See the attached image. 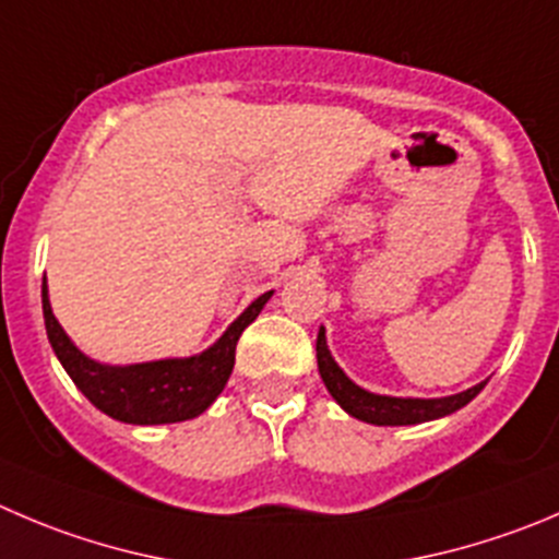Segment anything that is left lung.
<instances>
[{
    "label": "left lung",
    "instance_id": "left-lung-1",
    "mask_svg": "<svg viewBox=\"0 0 559 559\" xmlns=\"http://www.w3.org/2000/svg\"><path fill=\"white\" fill-rule=\"evenodd\" d=\"M318 354V373H321L323 384H326L329 395L350 414V417L362 419L370 425H417L428 423V419L448 417V414L464 408L477 392L486 386V381H480L472 390L459 392V395L450 397H392V395H376V392L362 390L359 384L348 379L343 373L337 362H334L332 350L326 345V332H318L316 343Z\"/></svg>",
    "mask_w": 559,
    "mask_h": 559
}]
</instances>
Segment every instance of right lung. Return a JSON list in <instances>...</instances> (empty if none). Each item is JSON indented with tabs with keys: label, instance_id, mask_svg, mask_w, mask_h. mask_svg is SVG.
<instances>
[{
	"label": "right lung",
	"instance_id": "right-lung-1",
	"mask_svg": "<svg viewBox=\"0 0 559 559\" xmlns=\"http://www.w3.org/2000/svg\"><path fill=\"white\" fill-rule=\"evenodd\" d=\"M274 290L258 296L227 332L203 354L183 359H156L140 365H100L71 343L66 329L55 318L49 305V288L44 276V318L46 334L73 384L82 395L109 414L111 419L129 425H164L203 414L225 390L236 365V343L243 329L258 318Z\"/></svg>",
	"mask_w": 559,
	"mask_h": 559
}]
</instances>
